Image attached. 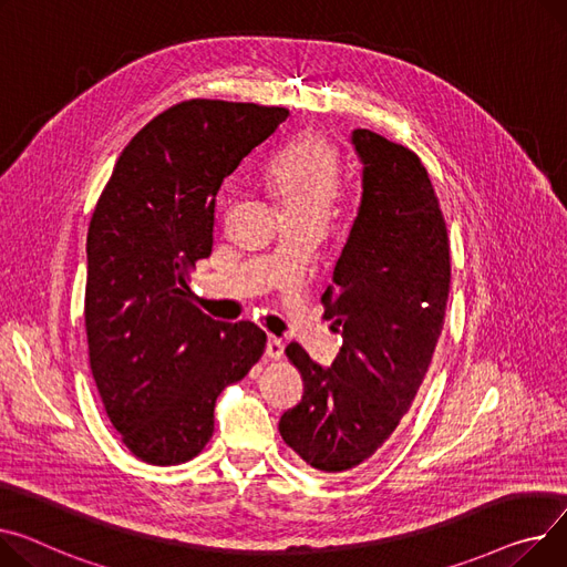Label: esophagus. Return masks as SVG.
Here are the masks:
<instances>
[{"label": "esophagus", "mask_w": 567, "mask_h": 567, "mask_svg": "<svg viewBox=\"0 0 567 567\" xmlns=\"http://www.w3.org/2000/svg\"><path fill=\"white\" fill-rule=\"evenodd\" d=\"M282 353H285V344H282V339H278V337H269L267 339V355L271 358V360H280L282 358Z\"/></svg>", "instance_id": "esophagus-1"}]
</instances>
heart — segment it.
Returning a JSON list of instances; mask_svg holds the SVG:
<instances>
[{
  "label": "heart",
  "instance_id": "obj_1",
  "mask_svg": "<svg viewBox=\"0 0 567 567\" xmlns=\"http://www.w3.org/2000/svg\"><path fill=\"white\" fill-rule=\"evenodd\" d=\"M342 159L321 134L298 136L267 173L269 188L287 218H326L339 194Z\"/></svg>",
  "mask_w": 567,
  "mask_h": 567
}]
</instances>
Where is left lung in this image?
Segmentation results:
<instances>
[{
	"label": "left lung",
	"mask_w": 567,
	"mask_h": 567,
	"mask_svg": "<svg viewBox=\"0 0 567 567\" xmlns=\"http://www.w3.org/2000/svg\"><path fill=\"white\" fill-rule=\"evenodd\" d=\"M362 198L321 303L342 334L330 367L291 342L303 399L280 417L282 440L328 474L381 449L412 405L444 326L451 285L446 223L420 157L355 130Z\"/></svg>",
	"instance_id": "obj_1"
}]
</instances>
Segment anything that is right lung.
<instances>
[{
    "mask_svg": "<svg viewBox=\"0 0 567 567\" xmlns=\"http://www.w3.org/2000/svg\"><path fill=\"white\" fill-rule=\"evenodd\" d=\"M287 116L252 102H179L127 143L95 205L89 360L106 417L143 463L196 458L214 433L218 394L267 347L259 326L198 310L188 276L212 252L223 179Z\"/></svg>",
    "mask_w": 567,
    "mask_h": 567,
    "instance_id": "obj_1",
    "label": "right lung"
}]
</instances>
